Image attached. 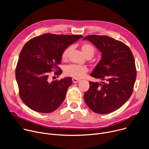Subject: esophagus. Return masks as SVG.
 <instances>
[{
	"label": "esophagus",
	"instance_id": "esophagus-1",
	"mask_svg": "<svg viewBox=\"0 0 149 149\" xmlns=\"http://www.w3.org/2000/svg\"><path fill=\"white\" fill-rule=\"evenodd\" d=\"M72 81L74 83H78L80 81V80L78 79H76V78H72Z\"/></svg>",
	"mask_w": 149,
	"mask_h": 149
}]
</instances>
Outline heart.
I'll return each mask as SVG.
<instances>
[{"instance_id":"b5f03b06","label":"heart","mask_w":149,"mask_h":149,"mask_svg":"<svg viewBox=\"0 0 149 149\" xmlns=\"http://www.w3.org/2000/svg\"><path fill=\"white\" fill-rule=\"evenodd\" d=\"M72 49V47L70 46L65 48L62 54V59L63 61L68 59ZM81 50L83 54L87 58L93 57L95 53L94 47L90 44H84L81 47ZM88 72V68L85 66H81L78 65H70L65 67L64 69V73L66 75L71 77L75 78H82Z\"/></svg>"}]
</instances>
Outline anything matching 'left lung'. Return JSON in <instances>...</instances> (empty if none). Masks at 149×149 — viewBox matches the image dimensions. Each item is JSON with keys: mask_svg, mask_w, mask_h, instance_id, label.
I'll list each match as a JSON object with an SVG mask.
<instances>
[{"mask_svg": "<svg viewBox=\"0 0 149 149\" xmlns=\"http://www.w3.org/2000/svg\"><path fill=\"white\" fill-rule=\"evenodd\" d=\"M83 40H88L101 52V59L90 75L104 81H90L84 101L96 113H112L132 94L137 75L133 55L123 42L108 36L88 35Z\"/></svg>", "mask_w": 149, "mask_h": 149, "instance_id": "left-lung-1", "label": "left lung"}]
</instances>
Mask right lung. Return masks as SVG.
Returning <instances> with one entry per match:
<instances>
[{"label": "right lung", "instance_id": "add662e5", "mask_svg": "<svg viewBox=\"0 0 149 149\" xmlns=\"http://www.w3.org/2000/svg\"><path fill=\"white\" fill-rule=\"evenodd\" d=\"M83 36L45 33L29 40L21 51L16 68L20 98L29 108L42 113H52L64 100L72 78L49 81V72L62 71L58 65L65 48Z\"/></svg>", "mask_w": 149, "mask_h": 149}]
</instances>
